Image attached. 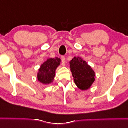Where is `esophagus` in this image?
I'll return each instance as SVG.
<instances>
[{
  "mask_svg": "<svg viewBox=\"0 0 128 128\" xmlns=\"http://www.w3.org/2000/svg\"><path fill=\"white\" fill-rule=\"evenodd\" d=\"M61 61H62V66H65V64H66V58L64 56H62L61 57Z\"/></svg>",
  "mask_w": 128,
  "mask_h": 128,
  "instance_id": "obj_1",
  "label": "esophagus"
}]
</instances>
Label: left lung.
<instances>
[{
	"mask_svg": "<svg viewBox=\"0 0 128 128\" xmlns=\"http://www.w3.org/2000/svg\"><path fill=\"white\" fill-rule=\"evenodd\" d=\"M69 64L76 86L81 90L89 89L94 82L96 76L92 67L80 56H74Z\"/></svg>",
	"mask_w": 128,
	"mask_h": 128,
	"instance_id": "left-lung-1",
	"label": "left lung"
}]
</instances>
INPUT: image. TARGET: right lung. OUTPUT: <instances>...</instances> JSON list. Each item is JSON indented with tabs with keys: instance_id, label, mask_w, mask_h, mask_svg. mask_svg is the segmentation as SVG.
Wrapping results in <instances>:
<instances>
[{
	"instance_id": "1",
	"label": "right lung",
	"mask_w": 128,
	"mask_h": 128,
	"mask_svg": "<svg viewBox=\"0 0 128 128\" xmlns=\"http://www.w3.org/2000/svg\"><path fill=\"white\" fill-rule=\"evenodd\" d=\"M60 63L61 59L58 57L48 58L38 68L36 74L37 80L44 85H49L53 82L55 77L56 70L60 65Z\"/></svg>"
}]
</instances>
